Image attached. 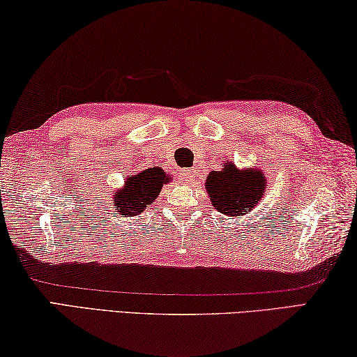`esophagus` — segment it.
Here are the masks:
<instances>
[{
  "mask_svg": "<svg viewBox=\"0 0 357 357\" xmlns=\"http://www.w3.org/2000/svg\"><path fill=\"white\" fill-rule=\"evenodd\" d=\"M196 177V171H192V169H183L182 172H180V178L183 180L185 183H191L192 180Z\"/></svg>",
  "mask_w": 357,
  "mask_h": 357,
  "instance_id": "1",
  "label": "esophagus"
}]
</instances>
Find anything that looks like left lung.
I'll list each match as a JSON object with an SVG mask.
<instances>
[{
    "mask_svg": "<svg viewBox=\"0 0 357 357\" xmlns=\"http://www.w3.org/2000/svg\"><path fill=\"white\" fill-rule=\"evenodd\" d=\"M265 188L266 177L261 169H240L232 161L224 162L221 171L210 172L205 180L211 205L232 220L251 213L265 196Z\"/></svg>",
    "mask_w": 357,
    "mask_h": 357,
    "instance_id": "left-lung-1",
    "label": "left lung"
}]
</instances>
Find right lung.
Here are the masks:
<instances>
[{"label":"right lung","instance_id":"add662e5","mask_svg":"<svg viewBox=\"0 0 357 357\" xmlns=\"http://www.w3.org/2000/svg\"><path fill=\"white\" fill-rule=\"evenodd\" d=\"M160 191L161 185L147 172L131 175L125 180L123 188L117 190L114 195L116 210L123 216H135L146 207H150Z\"/></svg>","mask_w":357,"mask_h":357}]
</instances>
